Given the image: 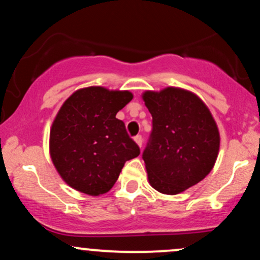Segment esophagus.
<instances>
[{"instance_id":"esophagus-1","label":"esophagus","mask_w":260,"mask_h":260,"mask_svg":"<svg viewBox=\"0 0 260 260\" xmlns=\"http://www.w3.org/2000/svg\"><path fill=\"white\" fill-rule=\"evenodd\" d=\"M134 142L137 143V145H138V147H142V144H143L142 136H136V137H134Z\"/></svg>"}]
</instances>
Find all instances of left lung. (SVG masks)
I'll use <instances>...</instances> for the list:
<instances>
[{"mask_svg": "<svg viewBox=\"0 0 260 260\" xmlns=\"http://www.w3.org/2000/svg\"><path fill=\"white\" fill-rule=\"evenodd\" d=\"M142 99L153 117L150 142L143 153L149 183L164 194H178L213 170L219 128L204 101L186 89L145 90Z\"/></svg>", "mask_w": 260, "mask_h": 260, "instance_id": "8db88e82", "label": "left lung"}]
</instances>
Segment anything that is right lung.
I'll use <instances>...</instances> for the list:
<instances>
[{
    "instance_id": "1",
    "label": "right lung",
    "mask_w": 260,
    "mask_h": 260,
    "mask_svg": "<svg viewBox=\"0 0 260 260\" xmlns=\"http://www.w3.org/2000/svg\"><path fill=\"white\" fill-rule=\"evenodd\" d=\"M133 99L128 90L78 89L62 104L50 129V156L70 187L88 196L109 192L127 160L139 155L116 115Z\"/></svg>"
}]
</instances>
